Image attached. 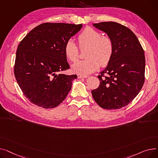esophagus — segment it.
I'll use <instances>...</instances> for the list:
<instances>
[{"instance_id": "obj_1", "label": "esophagus", "mask_w": 158, "mask_h": 158, "mask_svg": "<svg viewBox=\"0 0 158 158\" xmlns=\"http://www.w3.org/2000/svg\"><path fill=\"white\" fill-rule=\"evenodd\" d=\"M88 77V76H84V75H81V74L77 75L78 78H87Z\"/></svg>"}]
</instances>
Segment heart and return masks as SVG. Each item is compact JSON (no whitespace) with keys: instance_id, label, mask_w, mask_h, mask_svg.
Masks as SVG:
<instances>
[{"instance_id":"obj_1","label":"heart","mask_w":158,"mask_h":158,"mask_svg":"<svg viewBox=\"0 0 158 158\" xmlns=\"http://www.w3.org/2000/svg\"><path fill=\"white\" fill-rule=\"evenodd\" d=\"M81 48L88 46L86 59L78 61L72 64V71L81 75H88L95 72L99 65L106 66L111 59L113 53L112 40L92 28L86 27L77 38ZM64 54L70 61H76L79 57V48L72 40H69L64 46Z\"/></svg>"}]
</instances>
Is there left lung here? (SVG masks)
<instances>
[{"instance_id":"obj_1","label":"left lung","mask_w":158,"mask_h":158,"mask_svg":"<svg viewBox=\"0 0 158 158\" xmlns=\"http://www.w3.org/2000/svg\"><path fill=\"white\" fill-rule=\"evenodd\" d=\"M93 26L112 40L113 53L106 69L98 76L100 85L92 91V97L104 109H120L132 102L143 85V49L134 32L123 25L105 22ZM104 73L108 75L105 78Z\"/></svg>"}]
</instances>
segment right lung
I'll list each match as a JSON object with an SVG mask.
<instances>
[{"mask_svg":"<svg viewBox=\"0 0 158 158\" xmlns=\"http://www.w3.org/2000/svg\"><path fill=\"white\" fill-rule=\"evenodd\" d=\"M82 27V24L44 23L20 41L14 73L23 95L32 104L53 108L67 96L77 76L62 73L70 68L64 46Z\"/></svg>","mask_w":158,"mask_h":158,"instance_id":"add662e5","label":"right lung"}]
</instances>
